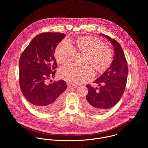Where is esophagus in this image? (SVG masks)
I'll list each match as a JSON object with an SVG mask.
<instances>
[{
  "label": "esophagus",
  "mask_w": 148,
  "mask_h": 148,
  "mask_svg": "<svg viewBox=\"0 0 148 148\" xmlns=\"http://www.w3.org/2000/svg\"><path fill=\"white\" fill-rule=\"evenodd\" d=\"M77 86V85H69V87L70 88H76Z\"/></svg>",
  "instance_id": "34e87169"
}]
</instances>
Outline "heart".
I'll return each instance as SVG.
<instances>
[{
  "label": "heart",
  "mask_w": 148,
  "mask_h": 148,
  "mask_svg": "<svg viewBox=\"0 0 148 148\" xmlns=\"http://www.w3.org/2000/svg\"><path fill=\"white\" fill-rule=\"evenodd\" d=\"M76 52L85 54V64H67L61 67L59 71L60 78L72 84H80L92 80L95 75L92 66L96 71L103 72L112 63L113 53L110 47L92 36L79 38L75 47L68 40L64 39L57 45L55 56L58 63L66 64L73 60Z\"/></svg>",
  "instance_id": "b5f03b06"
}]
</instances>
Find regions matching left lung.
<instances>
[{"label":"left lung","mask_w":148,"mask_h":148,"mask_svg":"<svg viewBox=\"0 0 148 148\" xmlns=\"http://www.w3.org/2000/svg\"><path fill=\"white\" fill-rule=\"evenodd\" d=\"M113 45L114 59L109 68L94 83L100 86L95 89L90 85L86 86L88 93L84 106L90 112L103 113L115 106L121 98L127 84L128 66L123 50L120 44L114 39L101 34Z\"/></svg>","instance_id":"1"}]
</instances>
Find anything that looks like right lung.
<instances>
[{
	"mask_svg": "<svg viewBox=\"0 0 148 148\" xmlns=\"http://www.w3.org/2000/svg\"><path fill=\"white\" fill-rule=\"evenodd\" d=\"M65 36L60 32L37 35L23 51L19 60L21 92L34 108L42 113L51 112L59 107L67 87L63 80L47 82L55 75V48Z\"/></svg>",
	"mask_w": 148,
	"mask_h": 148,
	"instance_id": "1",
	"label": "right lung"
}]
</instances>
